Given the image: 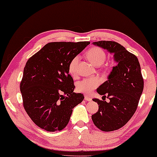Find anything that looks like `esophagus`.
Returning <instances> with one entry per match:
<instances>
[{
    "mask_svg": "<svg viewBox=\"0 0 157 157\" xmlns=\"http://www.w3.org/2000/svg\"><path fill=\"white\" fill-rule=\"evenodd\" d=\"M85 100H86V101H92V97H89V96H85Z\"/></svg>",
    "mask_w": 157,
    "mask_h": 157,
    "instance_id": "1",
    "label": "esophagus"
}]
</instances>
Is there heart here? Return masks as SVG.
<instances>
[{
	"instance_id": "1",
	"label": "heart",
	"mask_w": 157,
	"mask_h": 157,
	"mask_svg": "<svg viewBox=\"0 0 157 157\" xmlns=\"http://www.w3.org/2000/svg\"><path fill=\"white\" fill-rule=\"evenodd\" d=\"M87 58L96 66H101L106 60V54L102 48L99 47H92L87 51L86 53ZM79 58L78 56L74 57L69 62L68 65V71L71 76H76L77 74V65H78ZM105 70L108 71L107 67ZM99 84V81L97 78H85L79 81L77 84L76 89L81 93L88 94L91 93L93 90L95 89Z\"/></svg>"
}]
</instances>
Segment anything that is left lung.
Instances as JSON below:
<instances>
[{
    "label": "left lung",
    "mask_w": 157,
    "mask_h": 157,
    "mask_svg": "<svg viewBox=\"0 0 157 157\" xmlns=\"http://www.w3.org/2000/svg\"><path fill=\"white\" fill-rule=\"evenodd\" d=\"M93 44L113 53L117 63L113 67L109 80L97 90L109 101L92 99L99 105L98 111L92 115L94 125L103 132H112L125 125L135 113L143 90V78L137 57L123 46L113 41Z\"/></svg>",
    "instance_id": "8db88e82"
}]
</instances>
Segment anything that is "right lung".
<instances>
[{
  "mask_svg": "<svg viewBox=\"0 0 157 157\" xmlns=\"http://www.w3.org/2000/svg\"><path fill=\"white\" fill-rule=\"evenodd\" d=\"M90 42H55L46 44L28 59L20 83L23 105L33 122L47 132L67 125L73 109L83 101L75 93L68 65Z\"/></svg>",
  "mask_w": 157,
  "mask_h": 157,
  "instance_id": "right-lung-1",
  "label": "right lung"
}]
</instances>
